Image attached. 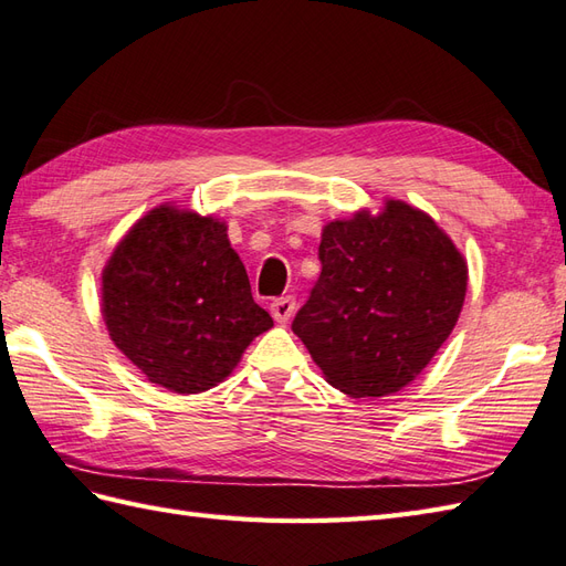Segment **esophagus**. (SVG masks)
Returning a JSON list of instances; mask_svg holds the SVG:
<instances>
[{
	"instance_id": "34e87169",
	"label": "esophagus",
	"mask_w": 566,
	"mask_h": 566,
	"mask_svg": "<svg viewBox=\"0 0 566 566\" xmlns=\"http://www.w3.org/2000/svg\"><path fill=\"white\" fill-rule=\"evenodd\" d=\"M296 311V298L294 296H282V298H274L270 304V313L272 318L277 323H286L289 318H292Z\"/></svg>"
}]
</instances>
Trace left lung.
<instances>
[{
  "label": "left lung",
  "instance_id": "1",
  "mask_svg": "<svg viewBox=\"0 0 566 566\" xmlns=\"http://www.w3.org/2000/svg\"><path fill=\"white\" fill-rule=\"evenodd\" d=\"M321 277L292 331L327 384L384 398L422 374L449 339L468 289V262L437 221L402 200L331 221Z\"/></svg>",
  "mask_w": 566,
  "mask_h": 566
}]
</instances>
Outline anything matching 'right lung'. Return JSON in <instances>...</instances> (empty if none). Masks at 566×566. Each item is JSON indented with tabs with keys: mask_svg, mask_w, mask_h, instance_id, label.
<instances>
[{
	"mask_svg": "<svg viewBox=\"0 0 566 566\" xmlns=\"http://www.w3.org/2000/svg\"><path fill=\"white\" fill-rule=\"evenodd\" d=\"M101 313L111 339L151 384L202 392L272 327L227 223L161 205L144 214L103 268Z\"/></svg>",
	"mask_w": 566,
	"mask_h": 566,
	"instance_id": "right-lung-1",
	"label": "right lung"
}]
</instances>
